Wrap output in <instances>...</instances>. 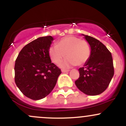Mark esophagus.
<instances>
[{
    "label": "esophagus",
    "instance_id": "1",
    "mask_svg": "<svg viewBox=\"0 0 126 126\" xmlns=\"http://www.w3.org/2000/svg\"><path fill=\"white\" fill-rule=\"evenodd\" d=\"M69 70H64V69H62V72H63V73H64V72H69Z\"/></svg>",
    "mask_w": 126,
    "mask_h": 126
}]
</instances>
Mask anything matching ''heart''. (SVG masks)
I'll return each instance as SVG.
<instances>
[{
	"instance_id": "1",
	"label": "heart",
	"mask_w": 126,
	"mask_h": 126,
	"mask_svg": "<svg viewBox=\"0 0 126 126\" xmlns=\"http://www.w3.org/2000/svg\"><path fill=\"white\" fill-rule=\"evenodd\" d=\"M91 47L88 42L81 40L74 36H67L57 43V46L49 48V57L56 64H59L64 55L67 58L60 64L62 68H69L74 65H83L88 62L91 55Z\"/></svg>"
}]
</instances>
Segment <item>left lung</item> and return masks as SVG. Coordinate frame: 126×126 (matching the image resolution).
I'll use <instances>...</instances> for the list:
<instances>
[{
    "instance_id": "left-lung-1",
    "label": "left lung",
    "mask_w": 126,
    "mask_h": 126,
    "mask_svg": "<svg viewBox=\"0 0 126 126\" xmlns=\"http://www.w3.org/2000/svg\"><path fill=\"white\" fill-rule=\"evenodd\" d=\"M91 47L90 58L79 71L80 77L75 82L79 90L89 96H96L104 92L114 75L111 54L101 42L82 34Z\"/></svg>"
}]
</instances>
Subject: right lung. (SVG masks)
I'll return each instance as SVG.
<instances>
[{
	"mask_svg": "<svg viewBox=\"0 0 126 126\" xmlns=\"http://www.w3.org/2000/svg\"><path fill=\"white\" fill-rule=\"evenodd\" d=\"M53 41L51 36L35 39L22 48L15 62V83L31 99L39 100L47 96L62 72L52 63L48 54Z\"/></svg>",
	"mask_w": 126,
	"mask_h": 126,
	"instance_id": "obj_1",
	"label": "right lung"
}]
</instances>
